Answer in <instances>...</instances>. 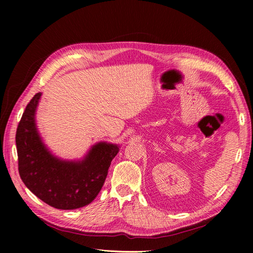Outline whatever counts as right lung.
<instances>
[{"mask_svg": "<svg viewBox=\"0 0 253 253\" xmlns=\"http://www.w3.org/2000/svg\"><path fill=\"white\" fill-rule=\"evenodd\" d=\"M42 93L27 104L16 134L21 179L41 201L57 209H78L93 202L120 145L97 142L81 159H62L43 142L36 124Z\"/></svg>", "mask_w": 253, "mask_h": 253, "instance_id": "1", "label": "right lung"}]
</instances>
